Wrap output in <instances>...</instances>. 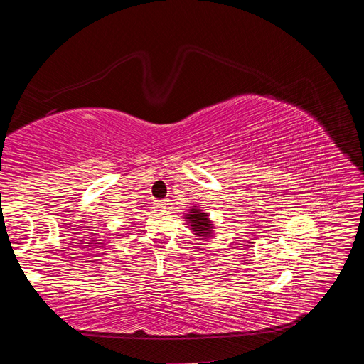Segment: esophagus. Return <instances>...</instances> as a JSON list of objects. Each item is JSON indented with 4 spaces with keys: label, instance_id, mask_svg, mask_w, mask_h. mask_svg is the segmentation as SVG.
I'll return each instance as SVG.
<instances>
[{
    "label": "esophagus",
    "instance_id": "obj_1",
    "mask_svg": "<svg viewBox=\"0 0 364 364\" xmlns=\"http://www.w3.org/2000/svg\"><path fill=\"white\" fill-rule=\"evenodd\" d=\"M167 200H155V208L158 209V211H162V209H165V206H167V203H165Z\"/></svg>",
    "mask_w": 364,
    "mask_h": 364
}]
</instances>
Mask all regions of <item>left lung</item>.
I'll return each mask as SVG.
<instances>
[{
  "label": "left lung",
  "mask_w": 364,
  "mask_h": 364,
  "mask_svg": "<svg viewBox=\"0 0 364 364\" xmlns=\"http://www.w3.org/2000/svg\"><path fill=\"white\" fill-rule=\"evenodd\" d=\"M185 218H188L190 226L196 230L197 235H209L211 234V230L214 229V226L211 225L208 218L206 213H202L200 209L193 208L191 213L188 215H185Z\"/></svg>",
  "instance_id": "left-lung-1"
}]
</instances>
